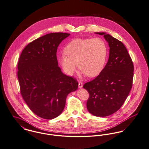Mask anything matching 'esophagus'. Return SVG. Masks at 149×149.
I'll list each match as a JSON object with an SVG mask.
<instances>
[{"instance_id":"esophagus-1","label":"esophagus","mask_w":149,"mask_h":149,"mask_svg":"<svg viewBox=\"0 0 149 149\" xmlns=\"http://www.w3.org/2000/svg\"><path fill=\"white\" fill-rule=\"evenodd\" d=\"M83 83L82 82H79V84H78V86H79V88H81L83 87Z\"/></svg>"}]
</instances>
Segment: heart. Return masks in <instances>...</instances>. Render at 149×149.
Segmentation results:
<instances>
[{
	"mask_svg": "<svg viewBox=\"0 0 149 149\" xmlns=\"http://www.w3.org/2000/svg\"><path fill=\"white\" fill-rule=\"evenodd\" d=\"M66 55L59 58L64 72L72 75L78 68L84 75L95 77L105 67L108 49L105 41L100 38H75L65 47Z\"/></svg>",
	"mask_w": 149,
	"mask_h": 149,
	"instance_id": "heart-1",
	"label": "heart"
}]
</instances>
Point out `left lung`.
Here are the masks:
<instances>
[{
	"mask_svg": "<svg viewBox=\"0 0 149 149\" xmlns=\"http://www.w3.org/2000/svg\"><path fill=\"white\" fill-rule=\"evenodd\" d=\"M95 33L104 35L110 47L109 56L100 74L83 88L90 95L87 102L89 112L105 117L117 111L125 102L132 87L134 65L123 42L104 32Z\"/></svg>",
	"mask_w": 149,
	"mask_h": 149,
	"instance_id": "left-lung-1",
	"label": "left lung"
}]
</instances>
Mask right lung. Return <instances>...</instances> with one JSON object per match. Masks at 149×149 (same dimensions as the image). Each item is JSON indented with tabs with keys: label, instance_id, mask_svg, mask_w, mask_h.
<instances>
[{
	"label": "right lung",
	"instance_id": "obj_1",
	"mask_svg": "<svg viewBox=\"0 0 149 149\" xmlns=\"http://www.w3.org/2000/svg\"><path fill=\"white\" fill-rule=\"evenodd\" d=\"M66 33L42 36L24 47L17 64L20 93L35 115L51 120L64 109L68 95L78 88L77 80L63 74L58 66L57 50Z\"/></svg>",
	"mask_w": 149,
	"mask_h": 149
}]
</instances>
